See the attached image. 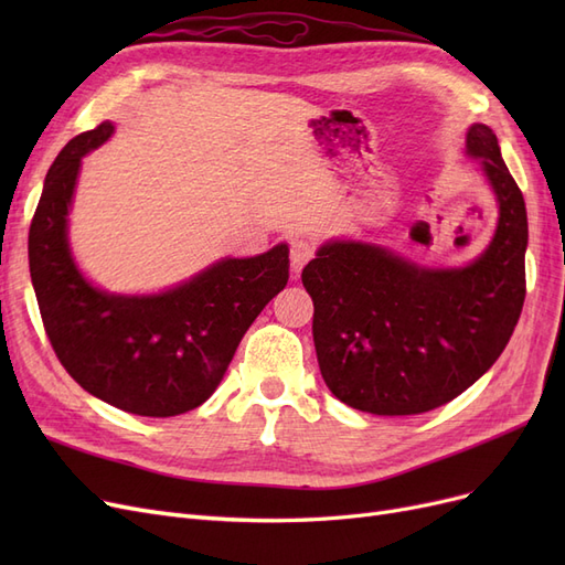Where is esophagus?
I'll return each mask as SVG.
<instances>
[{
	"label": "esophagus",
	"mask_w": 565,
	"mask_h": 565,
	"mask_svg": "<svg viewBox=\"0 0 565 565\" xmlns=\"http://www.w3.org/2000/svg\"><path fill=\"white\" fill-rule=\"evenodd\" d=\"M313 252L316 247L309 241H292V245H289V266H292L295 278H299L301 268L313 259Z\"/></svg>",
	"instance_id": "1"
}]
</instances>
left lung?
<instances>
[{
    "label": "left lung",
    "mask_w": 565,
    "mask_h": 565,
    "mask_svg": "<svg viewBox=\"0 0 565 565\" xmlns=\"http://www.w3.org/2000/svg\"><path fill=\"white\" fill-rule=\"evenodd\" d=\"M478 160L498 204L486 249L465 266H429L386 245L332 237L306 264L313 344L334 396L370 415H422L467 391L498 361L525 299L527 214L498 136L476 122Z\"/></svg>",
    "instance_id": "1"
}]
</instances>
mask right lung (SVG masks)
Returning a JSON list of instances; mask_svg holds the SVG:
<instances>
[{"label": "right lung", "mask_w": 565, "mask_h": 565, "mask_svg": "<svg viewBox=\"0 0 565 565\" xmlns=\"http://www.w3.org/2000/svg\"><path fill=\"white\" fill-rule=\"evenodd\" d=\"M113 122L84 131L49 167L28 235L30 278L61 365L92 396L141 417H177L207 401L264 306L285 289L289 247L224 256L160 292L125 295L79 268L67 226L82 158Z\"/></svg>", "instance_id": "obj_1"}]
</instances>
